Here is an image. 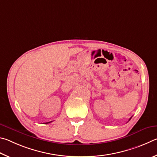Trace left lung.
Returning <instances> with one entry per match:
<instances>
[{"mask_svg":"<svg viewBox=\"0 0 157 157\" xmlns=\"http://www.w3.org/2000/svg\"><path fill=\"white\" fill-rule=\"evenodd\" d=\"M131 118H132V117H131Z\"/></svg>","mask_w":157,"mask_h":157,"instance_id":"obj_1","label":"left lung"}]
</instances>
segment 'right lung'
Returning <instances> with one entry per match:
<instances>
[{
  "instance_id": "add662e5",
  "label": "right lung",
  "mask_w": 157,
  "mask_h": 157,
  "mask_svg": "<svg viewBox=\"0 0 157 157\" xmlns=\"http://www.w3.org/2000/svg\"><path fill=\"white\" fill-rule=\"evenodd\" d=\"M50 123V122H48V123Z\"/></svg>"
}]
</instances>
